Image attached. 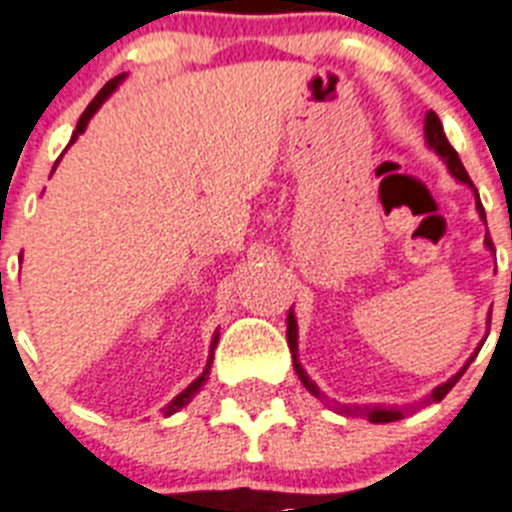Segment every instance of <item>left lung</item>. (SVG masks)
Listing matches in <instances>:
<instances>
[{
  "instance_id": "obj_1",
  "label": "left lung",
  "mask_w": 512,
  "mask_h": 512,
  "mask_svg": "<svg viewBox=\"0 0 512 512\" xmlns=\"http://www.w3.org/2000/svg\"><path fill=\"white\" fill-rule=\"evenodd\" d=\"M424 130H426V141H429V146H432V149L437 151L442 159H445L447 167H450V172L458 177L460 183H468L471 188H474V183H471V177H468L466 167H463V162L458 159V151H455L453 146H450V141H447V135H445V130H442V122H439L437 114H434V112L426 114V128ZM476 209H479L481 219L487 222V217H484V206H481V201H479V193H476ZM487 246L492 248V238H489V232H487ZM287 345H290V353H293V366H295V371H298L301 382L306 384V390L311 392L314 398L324 400V403H327L332 411L342 413V416H366L371 424H387V421H398V418H403V411H400V408H382V405H377V408H371V405H363V408H361V405H340V403H335V400H329L327 395H324V392L319 390V387H316L311 379H308V374L301 369L298 358H295V350H298V324H295L293 314H287ZM468 363H471V361H468ZM468 363H466V369H468ZM466 369H463V371H466ZM463 371H458V374H455L450 382L439 384L437 390L429 395V400H426V403H439V400L445 398L447 392L455 387V382L463 377Z\"/></svg>"
}]
</instances>
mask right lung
Here are the masks:
<instances>
[{
    "label": "right lung",
    "mask_w": 512,
    "mask_h": 512,
    "mask_svg": "<svg viewBox=\"0 0 512 512\" xmlns=\"http://www.w3.org/2000/svg\"><path fill=\"white\" fill-rule=\"evenodd\" d=\"M122 78H125V75H117V78H112V80H109V83H107V86L101 88L99 94L94 96V101H91V104H88V107H86V112L80 114V120H78V128H75V133H73V141H75V138H78L80 133H83V130H86L88 120H91V117H94V112H96V109L101 107V101H104V99H107L109 94H112V91H114V86H117V83H120ZM214 348H217V337H214V342H211V350H214ZM209 369H211V358H209V363H206L204 374H201V377H198L196 382L190 384L188 390H183V392H180V395H177V398L172 400V403L167 405V408H164V413H167V416H170V413H175V411H180V408H183V405H188V403H190V398H193V395H196V392L201 390V387H204V382H206V379H209Z\"/></svg>",
    "instance_id": "1"
}]
</instances>
